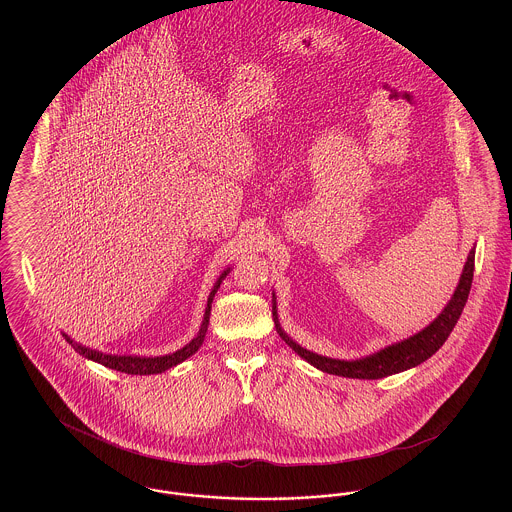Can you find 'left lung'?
I'll return each mask as SVG.
<instances>
[{
	"mask_svg": "<svg viewBox=\"0 0 512 512\" xmlns=\"http://www.w3.org/2000/svg\"><path fill=\"white\" fill-rule=\"evenodd\" d=\"M474 249H470L466 265L459 280V286L453 293L451 301L445 305V309L439 313V317L426 326L424 330H420L418 334H414L407 340L397 341L393 345H388L384 349H380L378 353H372L363 359L357 361H340V359H330V357H322L313 351H307L305 347H301L280 328L278 324V313H276V297L272 299V317L276 330L280 334V338L286 341L293 351L305 359L307 363L317 366L318 370L328 372V374H336L343 378H359V380H378V378H386L391 374L403 372L407 368H413L420 363H424L426 359H430L439 347L449 338V334L453 332L457 320L463 313L470 286H472V276H474Z\"/></svg>",
	"mask_w": 512,
	"mask_h": 512,
	"instance_id": "8db88e82",
	"label": "left lung"
}]
</instances>
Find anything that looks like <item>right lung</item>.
I'll use <instances>...</instances> for the list:
<instances>
[{
    "instance_id": "obj_1",
    "label": "right lung",
    "mask_w": 512,
    "mask_h": 512,
    "mask_svg": "<svg viewBox=\"0 0 512 512\" xmlns=\"http://www.w3.org/2000/svg\"><path fill=\"white\" fill-rule=\"evenodd\" d=\"M230 272V268H226L219 276V280L215 282L213 290L209 293V299H207V307H205V315H203V322H201V328L197 332L194 340L190 343H186L182 349L174 351L171 355H163V357H138V355H105L101 351L96 349H90L86 345H80V343H74L67 334L65 340L69 341L74 347L76 353H80L82 357L99 363V365L107 366V368H113V370H119V372H126V374H140V376H146V374H161L165 370H169L172 366L180 365L182 361H186L188 357H192L195 351L201 347V343L205 340V334H207V326H209V315H211V303H213V297L220 288V282L226 278V274Z\"/></svg>"
}]
</instances>
